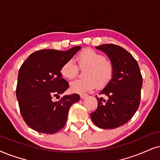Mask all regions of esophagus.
Masks as SVG:
<instances>
[{"instance_id":"34e87169","label":"esophagus","mask_w":160,"mask_h":160,"mask_svg":"<svg viewBox=\"0 0 160 160\" xmlns=\"http://www.w3.org/2000/svg\"><path fill=\"white\" fill-rule=\"evenodd\" d=\"M88 94H86V93H82V94H81V95H80V97L82 98H84L88 97Z\"/></svg>"}]
</instances>
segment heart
<instances>
[{"instance_id": "obj_1", "label": "heart", "mask_w": 160, "mask_h": 160, "mask_svg": "<svg viewBox=\"0 0 160 160\" xmlns=\"http://www.w3.org/2000/svg\"><path fill=\"white\" fill-rule=\"evenodd\" d=\"M78 66L85 68L84 78L72 81L70 84L72 91L82 93L90 91L97 85L98 88L105 87L113 76V66L103 55L92 49H85L76 58ZM62 76L72 79L78 73V68L72 60L65 62L61 69Z\"/></svg>"}]
</instances>
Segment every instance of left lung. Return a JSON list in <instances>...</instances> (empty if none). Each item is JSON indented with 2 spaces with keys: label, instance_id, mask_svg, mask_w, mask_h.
Here are the masks:
<instances>
[{
  "label": "left lung",
  "instance_id": "left-lung-1",
  "mask_svg": "<svg viewBox=\"0 0 160 160\" xmlns=\"http://www.w3.org/2000/svg\"><path fill=\"white\" fill-rule=\"evenodd\" d=\"M110 58L113 66L110 82L99 92L96 111L90 113L92 121L102 129H113L125 125L133 117L139 106L142 77L139 64L123 47L115 44L96 47Z\"/></svg>",
  "mask_w": 160,
  "mask_h": 160
}]
</instances>
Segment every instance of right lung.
<instances>
[{
  "instance_id": "right-lung-1",
  "label": "right lung",
  "mask_w": 160,
  "mask_h": 160,
  "mask_svg": "<svg viewBox=\"0 0 160 160\" xmlns=\"http://www.w3.org/2000/svg\"><path fill=\"white\" fill-rule=\"evenodd\" d=\"M81 47L67 51L41 50L31 54L21 65L18 76L16 96L27 125L39 133L52 134L64 128L70 108L79 101L78 94L67 95L53 102L69 88L61 69Z\"/></svg>"
}]
</instances>
